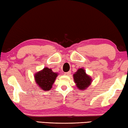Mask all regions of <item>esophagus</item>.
Listing matches in <instances>:
<instances>
[{"label":"esophagus","mask_w":128,"mask_h":128,"mask_svg":"<svg viewBox=\"0 0 128 128\" xmlns=\"http://www.w3.org/2000/svg\"><path fill=\"white\" fill-rule=\"evenodd\" d=\"M70 72H67L64 73V74L66 75V76H69V75H70Z\"/></svg>","instance_id":"obj_1"}]
</instances>
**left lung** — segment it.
<instances>
[{
	"label": "left lung",
	"instance_id": "left-lung-1",
	"mask_svg": "<svg viewBox=\"0 0 128 128\" xmlns=\"http://www.w3.org/2000/svg\"><path fill=\"white\" fill-rule=\"evenodd\" d=\"M74 82L78 90H84L90 86L92 82L91 77L86 74L84 68H79L73 75Z\"/></svg>",
	"mask_w": 128,
	"mask_h": 128
}]
</instances>
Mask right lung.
<instances>
[{
  "mask_svg": "<svg viewBox=\"0 0 128 128\" xmlns=\"http://www.w3.org/2000/svg\"><path fill=\"white\" fill-rule=\"evenodd\" d=\"M58 74V73L54 72L51 69L45 67L36 72L34 75V78L36 84L42 90L48 91L51 90Z\"/></svg>",
  "mask_w": 128,
  "mask_h": 128,
  "instance_id": "1",
  "label": "right lung"
}]
</instances>
